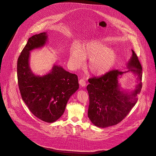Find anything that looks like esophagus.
<instances>
[{
    "mask_svg": "<svg viewBox=\"0 0 156 156\" xmlns=\"http://www.w3.org/2000/svg\"><path fill=\"white\" fill-rule=\"evenodd\" d=\"M79 83H80V86H81V87H85V85H86V83H85V81L83 80V79H81V80H80V81H79Z\"/></svg>",
    "mask_w": 156,
    "mask_h": 156,
    "instance_id": "1",
    "label": "esophagus"
}]
</instances>
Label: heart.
Returning a JSON list of instances; mask_svg holds the SVG:
<instances>
[{
    "label": "heart",
    "instance_id": "heart-1",
    "mask_svg": "<svg viewBox=\"0 0 156 156\" xmlns=\"http://www.w3.org/2000/svg\"><path fill=\"white\" fill-rule=\"evenodd\" d=\"M85 59H90L88 68L92 74L100 76L108 72L116 60L113 50L99 41L89 42L82 48L74 46L71 49L69 62L72 68L78 69L83 66Z\"/></svg>",
    "mask_w": 156,
    "mask_h": 156
}]
</instances>
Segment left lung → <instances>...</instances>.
I'll list each match as a JSON object with an SVG mask.
<instances>
[{"mask_svg": "<svg viewBox=\"0 0 156 156\" xmlns=\"http://www.w3.org/2000/svg\"><path fill=\"white\" fill-rule=\"evenodd\" d=\"M127 63L128 71L112 70L104 75L88 80L87 90L90 98L88 117L96 126L106 128L123 120L137 102L142 88V66L134 51ZM132 72L137 76L136 89L129 93L120 88L119 79Z\"/></svg>", "mask_w": 156, "mask_h": 156, "instance_id": "8db88e82", "label": "left lung"}]
</instances>
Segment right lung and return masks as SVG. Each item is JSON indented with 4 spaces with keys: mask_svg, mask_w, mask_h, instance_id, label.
<instances>
[{
    "mask_svg": "<svg viewBox=\"0 0 156 156\" xmlns=\"http://www.w3.org/2000/svg\"><path fill=\"white\" fill-rule=\"evenodd\" d=\"M47 33L30 37L17 62V76L23 100L40 120L52 123L63 114L68 101L79 88L78 76L54 64L49 73L36 75L30 67V51L44 47Z\"/></svg>",
    "mask_w": 156,
    "mask_h": 156,
    "instance_id": "right-lung-1",
    "label": "right lung"
}]
</instances>
